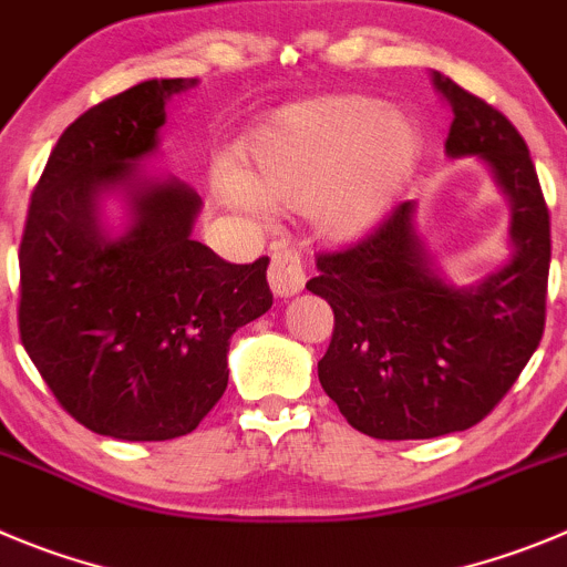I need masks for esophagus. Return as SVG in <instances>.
I'll use <instances>...</instances> for the list:
<instances>
[{
  "mask_svg": "<svg viewBox=\"0 0 567 567\" xmlns=\"http://www.w3.org/2000/svg\"><path fill=\"white\" fill-rule=\"evenodd\" d=\"M268 282H271L274 293L282 296V299L299 293L305 288V262H301L299 254L290 251V248H277L271 254Z\"/></svg>",
  "mask_w": 567,
  "mask_h": 567,
  "instance_id": "34e87169",
  "label": "esophagus"
}]
</instances>
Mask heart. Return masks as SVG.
I'll return each mask as SVG.
<instances>
[{"mask_svg": "<svg viewBox=\"0 0 567 567\" xmlns=\"http://www.w3.org/2000/svg\"><path fill=\"white\" fill-rule=\"evenodd\" d=\"M420 153L405 114L361 94L290 105L243 140L237 178L218 182L240 212H308L324 240L349 243L380 224Z\"/></svg>", "mask_w": 567, "mask_h": 567, "instance_id": "b5f03b06", "label": "heart"}]
</instances>
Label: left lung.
<instances>
[{"mask_svg":"<svg viewBox=\"0 0 567 567\" xmlns=\"http://www.w3.org/2000/svg\"><path fill=\"white\" fill-rule=\"evenodd\" d=\"M433 86L453 109L444 151L478 156L512 204V257L478 285L444 282L414 231V204L343 251L319 254L310 293L336 316L321 389L355 431L433 439L478 425L520 378L546 327L551 224L515 125L451 78Z\"/></svg>","mask_w":567,"mask_h":567,"instance_id":"left-lung-1","label":"left lung"}]
</instances>
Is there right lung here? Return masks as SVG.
<instances>
[{
	"label": "right lung",
	"instance_id": "obj_1",
	"mask_svg": "<svg viewBox=\"0 0 567 567\" xmlns=\"http://www.w3.org/2000/svg\"><path fill=\"white\" fill-rule=\"evenodd\" d=\"M187 78L103 100L61 134L33 189L19 246V332L61 409L100 436L164 442L195 431L229 383V338L274 305L268 257L231 266L193 240L200 198L145 178L164 103ZM123 192L130 229L111 238L99 200Z\"/></svg>",
	"mask_w": 567,
	"mask_h": 567
}]
</instances>
